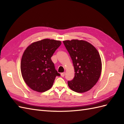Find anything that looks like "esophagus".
I'll return each instance as SVG.
<instances>
[{"label": "esophagus", "mask_w": 124, "mask_h": 124, "mask_svg": "<svg viewBox=\"0 0 124 124\" xmlns=\"http://www.w3.org/2000/svg\"><path fill=\"white\" fill-rule=\"evenodd\" d=\"M65 75V72H62V73H61V76H62V77H64Z\"/></svg>", "instance_id": "34e87169"}]
</instances>
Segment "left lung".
<instances>
[{"mask_svg": "<svg viewBox=\"0 0 124 124\" xmlns=\"http://www.w3.org/2000/svg\"><path fill=\"white\" fill-rule=\"evenodd\" d=\"M72 60L74 78L68 81L69 88L77 93L88 91L98 82L102 70L98 51L92 44L84 40L63 41Z\"/></svg>", "mask_w": 124, "mask_h": 124, "instance_id": "1", "label": "left lung"}]
</instances>
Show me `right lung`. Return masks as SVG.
Listing matches in <instances>:
<instances>
[{
  "label": "right lung",
  "instance_id": "right-lung-1",
  "mask_svg": "<svg viewBox=\"0 0 124 124\" xmlns=\"http://www.w3.org/2000/svg\"><path fill=\"white\" fill-rule=\"evenodd\" d=\"M61 41L45 39L33 42L22 55L21 70L22 77L33 91L42 93L53 86L56 76H59L51 60Z\"/></svg>",
  "mask_w": 124,
  "mask_h": 124
}]
</instances>
